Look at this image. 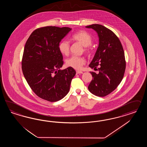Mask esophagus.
Returning <instances> with one entry per match:
<instances>
[{"label":"esophagus","mask_w":147,"mask_h":147,"mask_svg":"<svg viewBox=\"0 0 147 147\" xmlns=\"http://www.w3.org/2000/svg\"><path fill=\"white\" fill-rule=\"evenodd\" d=\"M83 72L80 71H76V74H82Z\"/></svg>","instance_id":"1"}]
</instances>
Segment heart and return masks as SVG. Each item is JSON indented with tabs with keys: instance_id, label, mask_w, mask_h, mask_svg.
Listing matches in <instances>:
<instances>
[{
	"instance_id": "heart-1",
	"label": "heart",
	"mask_w": 147,
	"mask_h": 147,
	"mask_svg": "<svg viewBox=\"0 0 147 147\" xmlns=\"http://www.w3.org/2000/svg\"><path fill=\"white\" fill-rule=\"evenodd\" d=\"M71 39L79 42L84 46L85 47L84 50L86 53H88L90 52L89 46L92 43V38L87 32H78L71 36ZM58 47L60 52L63 55H67L69 52V44L67 41L63 40L60 42ZM66 63L68 66L76 69H80L85 64V59L81 57L73 55L67 59Z\"/></svg>"
}]
</instances>
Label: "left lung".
Wrapping results in <instances>:
<instances>
[{
	"instance_id": "left-lung-1",
	"label": "left lung",
	"mask_w": 147,
	"mask_h": 147,
	"mask_svg": "<svg viewBox=\"0 0 147 147\" xmlns=\"http://www.w3.org/2000/svg\"><path fill=\"white\" fill-rule=\"evenodd\" d=\"M97 32L99 44L89 66L98 67L99 73L90 71L93 79L88 87L90 93L103 97L117 88L122 80L125 69V53L120 41L115 34L107 27L99 24L86 26Z\"/></svg>"
}]
</instances>
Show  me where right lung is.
Masks as SVG:
<instances>
[{"instance_id":"right-lung-1","label":"right lung","mask_w":147,"mask_h":147,"mask_svg":"<svg viewBox=\"0 0 147 147\" xmlns=\"http://www.w3.org/2000/svg\"><path fill=\"white\" fill-rule=\"evenodd\" d=\"M71 30L66 27L37 28L24 47L22 62L24 77L38 96L49 102L58 101L67 95L76 75L72 67L60 69L63 61L58 46Z\"/></svg>"}]
</instances>
